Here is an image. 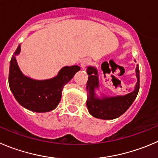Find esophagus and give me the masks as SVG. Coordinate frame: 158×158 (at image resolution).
Returning <instances> with one entry per match:
<instances>
[{
	"instance_id": "34e87169",
	"label": "esophagus",
	"mask_w": 158,
	"mask_h": 158,
	"mask_svg": "<svg viewBox=\"0 0 158 158\" xmlns=\"http://www.w3.org/2000/svg\"><path fill=\"white\" fill-rule=\"evenodd\" d=\"M90 63H91V61H90V60H88V59L83 60H82V62H81V66L82 68L85 69V67H87V66L89 65Z\"/></svg>"
}]
</instances>
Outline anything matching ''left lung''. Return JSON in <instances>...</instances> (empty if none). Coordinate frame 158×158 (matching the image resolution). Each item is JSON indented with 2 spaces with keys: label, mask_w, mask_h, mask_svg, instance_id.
<instances>
[{
  "label": "left lung",
  "mask_w": 158,
  "mask_h": 158,
  "mask_svg": "<svg viewBox=\"0 0 158 158\" xmlns=\"http://www.w3.org/2000/svg\"><path fill=\"white\" fill-rule=\"evenodd\" d=\"M87 73L88 74V79L87 82L88 99L86 105L88 112L95 118L102 119H113L118 118L130 107L139 92V70L138 65L136 68L137 83L135 87V90L133 92L124 96H117L113 98L104 97L102 99L96 98L94 88H98L97 70L93 67H88Z\"/></svg>",
  "instance_id": "1"
}]
</instances>
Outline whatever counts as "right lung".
I'll return each mask as SVG.
<instances>
[{"label": "right lung", "instance_id": "obj_1", "mask_svg": "<svg viewBox=\"0 0 158 158\" xmlns=\"http://www.w3.org/2000/svg\"><path fill=\"white\" fill-rule=\"evenodd\" d=\"M19 45L10 62L8 83L18 102L28 110L46 112L53 110L60 102L63 88L80 70L78 66L63 67L58 75L45 81L33 80L21 72L15 56L20 52Z\"/></svg>", "mask_w": 158, "mask_h": 158}]
</instances>
